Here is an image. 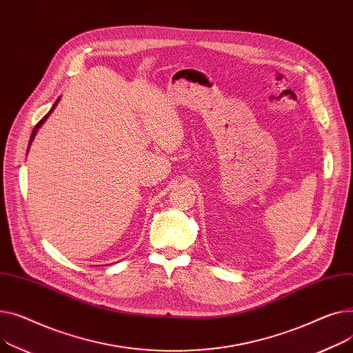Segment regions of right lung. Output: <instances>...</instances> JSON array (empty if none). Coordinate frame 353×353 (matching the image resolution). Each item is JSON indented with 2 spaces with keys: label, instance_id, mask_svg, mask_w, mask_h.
<instances>
[{
  "label": "right lung",
  "instance_id": "1",
  "mask_svg": "<svg viewBox=\"0 0 353 353\" xmlns=\"http://www.w3.org/2000/svg\"><path fill=\"white\" fill-rule=\"evenodd\" d=\"M58 101H59V98H58V99H57V101H55V103H54V105H52V108H51V110H50V112H48V114H47V115H46V117H44V118H43V119H41V121H39V122H38V123H37V125H35V127H34V131H32V134H31V138H30V143H28V150H30V145H31V142H32V139H34V137H35V134H37V131H38V128H39V127H41V125H43V123H44V122H46V119H47V118H48V115H50V114H51V112H52V111H54V108H55V105H57V102H58Z\"/></svg>",
  "mask_w": 353,
  "mask_h": 353
}]
</instances>
